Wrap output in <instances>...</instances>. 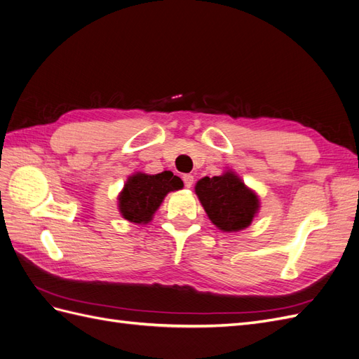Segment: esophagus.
Returning <instances> with one entry per match:
<instances>
[{
    "label": "esophagus",
    "instance_id": "esophagus-1",
    "mask_svg": "<svg viewBox=\"0 0 359 359\" xmlns=\"http://www.w3.org/2000/svg\"><path fill=\"white\" fill-rule=\"evenodd\" d=\"M182 181H184V186H186L187 189L193 187V184H194V178H193V175H190V173H186V175L182 177Z\"/></svg>",
    "mask_w": 359,
    "mask_h": 359
}]
</instances>
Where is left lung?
<instances>
[{"label":"left lung","mask_w":359,"mask_h":359,"mask_svg":"<svg viewBox=\"0 0 359 359\" xmlns=\"http://www.w3.org/2000/svg\"><path fill=\"white\" fill-rule=\"evenodd\" d=\"M194 189L210 220L224 232L244 229L259 210L257 196L233 172L205 177Z\"/></svg>","instance_id":"1"}]
</instances>
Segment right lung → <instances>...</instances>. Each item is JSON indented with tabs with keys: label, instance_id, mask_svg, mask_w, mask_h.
<instances>
[{
	"label": "right lung",
	"instance_id": "right-lung-1",
	"mask_svg": "<svg viewBox=\"0 0 359 359\" xmlns=\"http://www.w3.org/2000/svg\"><path fill=\"white\" fill-rule=\"evenodd\" d=\"M182 186L181 178L173 175L170 170L157 175L135 173L127 180L124 190L118 198L119 212L128 222L148 223L166 194L182 189Z\"/></svg>",
	"mask_w": 359,
	"mask_h": 359
}]
</instances>
